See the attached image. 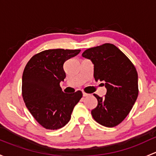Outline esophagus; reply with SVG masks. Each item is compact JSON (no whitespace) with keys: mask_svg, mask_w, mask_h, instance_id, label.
I'll return each instance as SVG.
<instances>
[{"mask_svg":"<svg viewBox=\"0 0 156 156\" xmlns=\"http://www.w3.org/2000/svg\"><path fill=\"white\" fill-rule=\"evenodd\" d=\"M88 96L87 93H86L85 92H83V96H84L85 97V96Z\"/></svg>","mask_w":156,"mask_h":156,"instance_id":"obj_1","label":"esophagus"}]
</instances>
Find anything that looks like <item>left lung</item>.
<instances>
[{
	"label": "left lung",
	"instance_id": "obj_1",
	"mask_svg": "<svg viewBox=\"0 0 156 156\" xmlns=\"http://www.w3.org/2000/svg\"><path fill=\"white\" fill-rule=\"evenodd\" d=\"M82 56L94 64L95 81H105L107 93L97 99L92 110L93 119L100 125L114 127L124 120L138 96V77L130 60L117 46L105 43L87 49Z\"/></svg>",
	"mask_w": 156,
	"mask_h": 156
}]
</instances>
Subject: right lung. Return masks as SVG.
I'll list each match as a JSON object with an SVG mask.
<instances>
[{
    "label": "right lung",
    "instance_id": "obj_1",
    "mask_svg": "<svg viewBox=\"0 0 156 156\" xmlns=\"http://www.w3.org/2000/svg\"><path fill=\"white\" fill-rule=\"evenodd\" d=\"M81 50L48 49L34 55L22 75V97L26 107L42 127L50 130L68 123L82 92L65 93L60 86L66 78L63 64Z\"/></svg>",
    "mask_w": 156,
    "mask_h": 156
}]
</instances>
